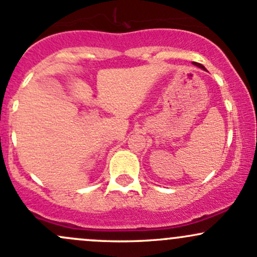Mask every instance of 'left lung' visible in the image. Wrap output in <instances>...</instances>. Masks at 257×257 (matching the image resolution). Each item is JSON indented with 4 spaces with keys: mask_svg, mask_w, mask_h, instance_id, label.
Segmentation results:
<instances>
[{
    "mask_svg": "<svg viewBox=\"0 0 257 257\" xmlns=\"http://www.w3.org/2000/svg\"><path fill=\"white\" fill-rule=\"evenodd\" d=\"M194 65H196V66H198V67H201V69H204V66H203V65H201V64H198V63H193ZM204 70H206V69H204Z\"/></svg>",
    "mask_w": 257,
    "mask_h": 257,
    "instance_id": "1",
    "label": "left lung"
}]
</instances>
